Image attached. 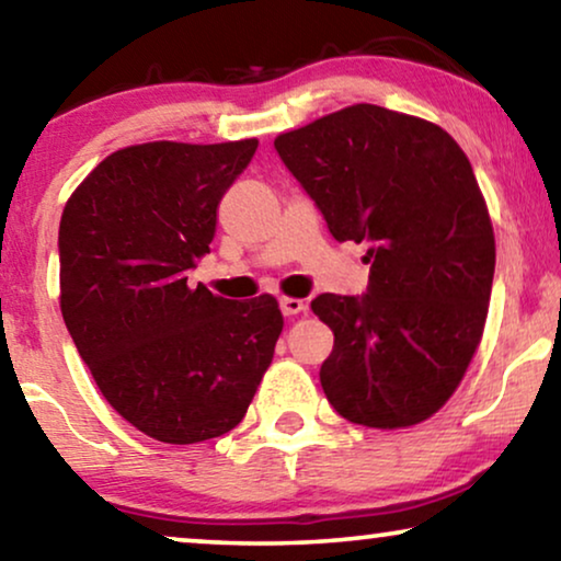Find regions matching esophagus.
Segmentation results:
<instances>
[{
	"mask_svg": "<svg viewBox=\"0 0 561 561\" xmlns=\"http://www.w3.org/2000/svg\"><path fill=\"white\" fill-rule=\"evenodd\" d=\"M278 304H280L283 317H296V313H301V311L306 309V304L301 301V298H288V296H283Z\"/></svg>",
	"mask_w": 561,
	"mask_h": 561,
	"instance_id": "obj_1",
	"label": "esophagus"
}]
</instances>
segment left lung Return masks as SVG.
<instances>
[{
    "instance_id": "obj_1",
    "label": "left lung",
    "mask_w": 561,
    "mask_h": 561,
    "mask_svg": "<svg viewBox=\"0 0 561 561\" xmlns=\"http://www.w3.org/2000/svg\"><path fill=\"white\" fill-rule=\"evenodd\" d=\"M336 242H367L363 296L311 301L334 332L319 378L352 424L434 416L478 350L495 273L485 198L462 148L432 122L355 104L275 137Z\"/></svg>"
}]
</instances>
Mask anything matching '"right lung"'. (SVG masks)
Segmentation results:
<instances>
[{"label": "right lung", "mask_w": 561, "mask_h": 561, "mask_svg": "<svg viewBox=\"0 0 561 561\" xmlns=\"http://www.w3.org/2000/svg\"><path fill=\"white\" fill-rule=\"evenodd\" d=\"M255 150V137L133 145L104 158L60 217L68 334L112 409L158 442L232 432L273 359V296L229 301L188 286L221 196Z\"/></svg>", "instance_id": "right-lung-1"}]
</instances>
